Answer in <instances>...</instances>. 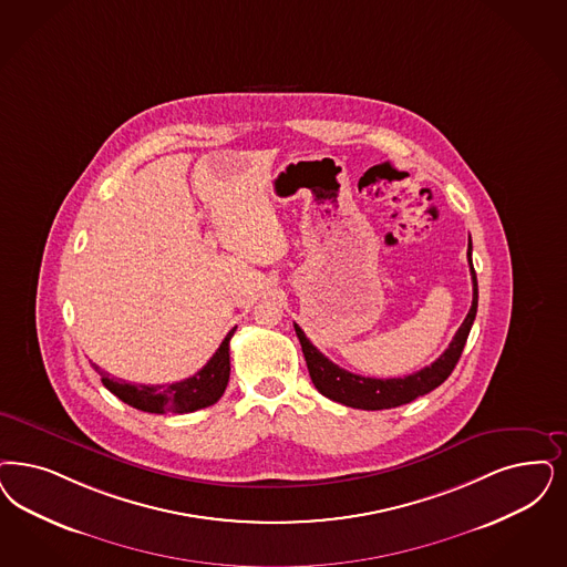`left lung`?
I'll use <instances>...</instances> for the list:
<instances>
[{
  "instance_id": "obj_1",
  "label": "left lung",
  "mask_w": 567,
  "mask_h": 567,
  "mask_svg": "<svg viewBox=\"0 0 567 567\" xmlns=\"http://www.w3.org/2000/svg\"><path fill=\"white\" fill-rule=\"evenodd\" d=\"M471 236H468L467 261L468 272H471V282H473V301L467 318L458 327L454 339L450 341L449 350L442 353L431 367H425L421 371L412 372L409 377H398V379H372V377H362L353 372L343 371L324 353L318 352L312 346V341L306 337L295 324V332L299 337L301 350L308 362V371L312 377V383L316 390L322 395H327L332 402L352 406V409H362V411H383V409H395L402 404H409L416 400L419 395H425L430 391L440 388L454 371L463 348L467 343L468 331L473 327L475 313H477V276L473 270V259H471Z\"/></svg>"
}]
</instances>
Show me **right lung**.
Wrapping results in <instances>:
<instances>
[{"mask_svg": "<svg viewBox=\"0 0 567 567\" xmlns=\"http://www.w3.org/2000/svg\"><path fill=\"white\" fill-rule=\"evenodd\" d=\"M236 327L226 334L217 352L200 371L169 385H134L123 379H115L109 372L100 371L96 364H92L100 377L102 385L111 393H115L118 400L134 406L137 411L155 412H184L200 411L215 404L228 385L230 379V339L235 334Z\"/></svg>", "mask_w": 567, "mask_h": 567, "instance_id": "add662e5", "label": "right lung"}]
</instances>
